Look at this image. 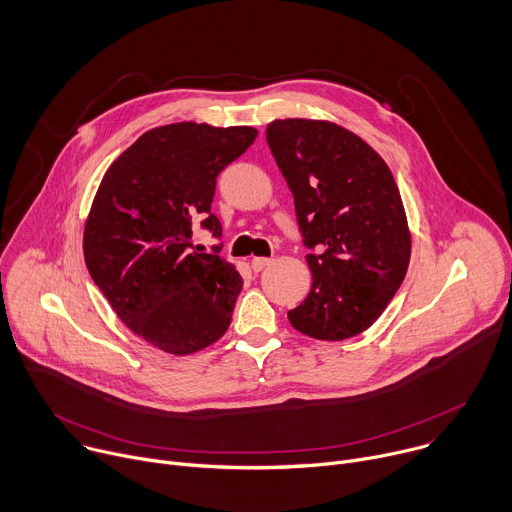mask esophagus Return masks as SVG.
<instances>
[{
	"label": "esophagus",
	"instance_id": "1",
	"mask_svg": "<svg viewBox=\"0 0 512 512\" xmlns=\"http://www.w3.org/2000/svg\"><path fill=\"white\" fill-rule=\"evenodd\" d=\"M269 263H271V259H267V257H253V259H251V269H253L255 273H259V271H263Z\"/></svg>",
	"mask_w": 512,
	"mask_h": 512
}]
</instances>
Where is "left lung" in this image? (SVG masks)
<instances>
[{
    "mask_svg": "<svg viewBox=\"0 0 512 512\" xmlns=\"http://www.w3.org/2000/svg\"><path fill=\"white\" fill-rule=\"evenodd\" d=\"M269 150L291 190L312 289L287 318L318 340L367 330L405 279L411 235L383 158L352 131L310 119L267 125Z\"/></svg>",
    "mask_w": 512,
    "mask_h": 512,
    "instance_id": "1",
    "label": "left lung"
}]
</instances>
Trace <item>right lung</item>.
I'll use <instances>...</instances> for the list:
<instances>
[{
    "mask_svg": "<svg viewBox=\"0 0 512 512\" xmlns=\"http://www.w3.org/2000/svg\"><path fill=\"white\" fill-rule=\"evenodd\" d=\"M255 137L253 127H156L101 180L83 239L89 273L121 322L164 352L202 350L231 324L243 279L216 247H194L192 229L221 237L216 176Z\"/></svg>",
    "mask_w": 512,
    "mask_h": 512,
    "instance_id": "right-lung-1",
    "label": "right lung"
}]
</instances>
